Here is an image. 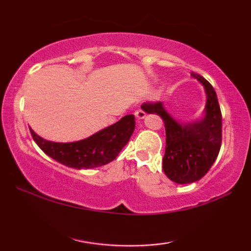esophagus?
Segmentation results:
<instances>
[{
    "label": "esophagus",
    "mask_w": 251,
    "mask_h": 251,
    "mask_svg": "<svg viewBox=\"0 0 251 251\" xmlns=\"http://www.w3.org/2000/svg\"><path fill=\"white\" fill-rule=\"evenodd\" d=\"M134 115H135L136 118H137V120H143V118L146 117V113L144 112L142 108H137L135 110Z\"/></svg>",
    "instance_id": "obj_1"
}]
</instances>
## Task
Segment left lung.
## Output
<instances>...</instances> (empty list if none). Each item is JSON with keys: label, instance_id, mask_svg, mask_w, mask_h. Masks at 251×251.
<instances>
[{"label": "left lung", "instance_id": "obj_1", "mask_svg": "<svg viewBox=\"0 0 251 251\" xmlns=\"http://www.w3.org/2000/svg\"><path fill=\"white\" fill-rule=\"evenodd\" d=\"M206 91L205 115L194 123H179L164 108L163 103H145L143 110L163 118L166 130V147L163 169L177 184H192L206 175L219 154L223 139V118L217 94L202 76L193 73Z\"/></svg>", "mask_w": 251, "mask_h": 251}]
</instances>
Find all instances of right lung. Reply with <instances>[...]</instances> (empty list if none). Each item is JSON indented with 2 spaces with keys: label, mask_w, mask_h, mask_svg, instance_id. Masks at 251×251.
<instances>
[{
  "label": "right lung",
  "mask_w": 251,
  "mask_h": 251,
  "mask_svg": "<svg viewBox=\"0 0 251 251\" xmlns=\"http://www.w3.org/2000/svg\"><path fill=\"white\" fill-rule=\"evenodd\" d=\"M134 129V115H126L90 137L73 143L46 141L29 128L34 142L46 155L67 167L76 169L95 168L113 161L128 143Z\"/></svg>",
  "instance_id": "1"
}]
</instances>
